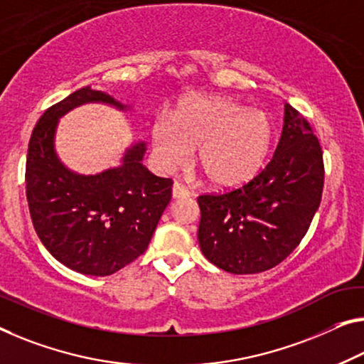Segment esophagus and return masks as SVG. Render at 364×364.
<instances>
[{"label": "esophagus", "mask_w": 364, "mask_h": 364, "mask_svg": "<svg viewBox=\"0 0 364 364\" xmlns=\"http://www.w3.org/2000/svg\"><path fill=\"white\" fill-rule=\"evenodd\" d=\"M190 197V192L188 190L182 186V183H174L172 186V198L174 200H178V198H187Z\"/></svg>", "instance_id": "34e87169"}]
</instances>
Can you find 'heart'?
<instances>
[{
	"instance_id": "b5f03b06",
	"label": "heart",
	"mask_w": 364,
	"mask_h": 364,
	"mask_svg": "<svg viewBox=\"0 0 364 364\" xmlns=\"http://www.w3.org/2000/svg\"><path fill=\"white\" fill-rule=\"evenodd\" d=\"M272 141L273 125L264 112L208 94L183 97L169 120L161 119L151 128L153 153L164 169L182 166L195 149V166L216 190H234L252 181Z\"/></svg>"
}]
</instances>
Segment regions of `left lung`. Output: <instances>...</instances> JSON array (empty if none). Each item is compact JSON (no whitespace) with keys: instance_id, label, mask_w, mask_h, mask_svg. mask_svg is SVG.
<instances>
[{"instance_id":"left-lung-1","label":"left lung","mask_w":364,"mask_h":364,"mask_svg":"<svg viewBox=\"0 0 364 364\" xmlns=\"http://www.w3.org/2000/svg\"><path fill=\"white\" fill-rule=\"evenodd\" d=\"M322 188L321 143L304 117L284 104L282 138L265 169L231 192L197 198L201 252L234 275L270 270L306 236Z\"/></svg>"}]
</instances>
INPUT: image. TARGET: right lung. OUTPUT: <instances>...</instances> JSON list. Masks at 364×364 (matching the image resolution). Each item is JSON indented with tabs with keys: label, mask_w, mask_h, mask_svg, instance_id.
<instances>
[{
	"label": "right lung",
	"mask_w": 364,
	"mask_h": 364,
	"mask_svg": "<svg viewBox=\"0 0 364 364\" xmlns=\"http://www.w3.org/2000/svg\"><path fill=\"white\" fill-rule=\"evenodd\" d=\"M87 102L128 107L89 86L43 112L26 163V195L38 239L60 264L82 275L107 277L138 259L172 197L171 178L141 164L146 144L125 151L119 167L96 176L70 171L55 153V132L66 112Z\"/></svg>",
	"instance_id": "obj_1"
}]
</instances>
